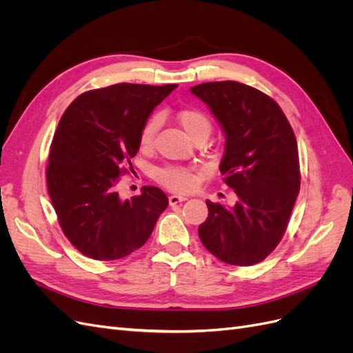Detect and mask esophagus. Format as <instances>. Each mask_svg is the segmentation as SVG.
I'll return each mask as SVG.
<instances>
[{
	"instance_id": "esophagus-1",
	"label": "esophagus",
	"mask_w": 353,
	"mask_h": 353,
	"mask_svg": "<svg viewBox=\"0 0 353 353\" xmlns=\"http://www.w3.org/2000/svg\"><path fill=\"white\" fill-rule=\"evenodd\" d=\"M185 200H187V197H184V196L172 194V196H169V205L170 206H176V205H179V203H183Z\"/></svg>"
}]
</instances>
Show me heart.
Returning <instances> with one entry per match:
<instances>
[{
  "label": "heart",
  "instance_id": "heart-1",
  "mask_svg": "<svg viewBox=\"0 0 353 353\" xmlns=\"http://www.w3.org/2000/svg\"><path fill=\"white\" fill-rule=\"evenodd\" d=\"M178 122L184 128V131L196 140L200 137H208L212 130V122L209 116L196 108H185L179 110ZM159 128V117L152 116L144 122L138 137V144H140L141 150H150L154 144V137ZM154 178L157 183L166 185L168 188H172L176 191H188L193 190L197 184V174L194 169L185 168V166H175L168 165L156 170Z\"/></svg>",
  "mask_w": 353,
  "mask_h": 353
}]
</instances>
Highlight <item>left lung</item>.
<instances>
[{
	"instance_id": "8db88e82",
	"label": "left lung",
	"mask_w": 353,
	"mask_h": 353,
	"mask_svg": "<svg viewBox=\"0 0 353 353\" xmlns=\"http://www.w3.org/2000/svg\"><path fill=\"white\" fill-rule=\"evenodd\" d=\"M191 92L205 101L227 135L219 170L236 205L206 200L203 245L222 262L250 266L281 241L301 190L297 141L270 95L236 81L206 82Z\"/></svg>"
}]
</instances>
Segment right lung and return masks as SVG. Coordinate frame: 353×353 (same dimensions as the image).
I'll use <instances>...</instances> for the list:
<instances>
[{
    "label": "right lung",
    "instance_id": "obj_1",
    "mask_svg": "<svg viewBox=\"0 0 353 353\" xmlns=\"http://www.w3.org/2000/svg\"><path fill=\"white\" fill-rule=\"evenodd\" d=\"M178 87L114 83L81 94L63 113L50 145L47 188L59 225L82 254L116 261L148 240L168 197L157 187L121 200L141 126Z\"/></svg>",
    "mask_w": 353,
    "mask_h": 353
}]
</instances>
